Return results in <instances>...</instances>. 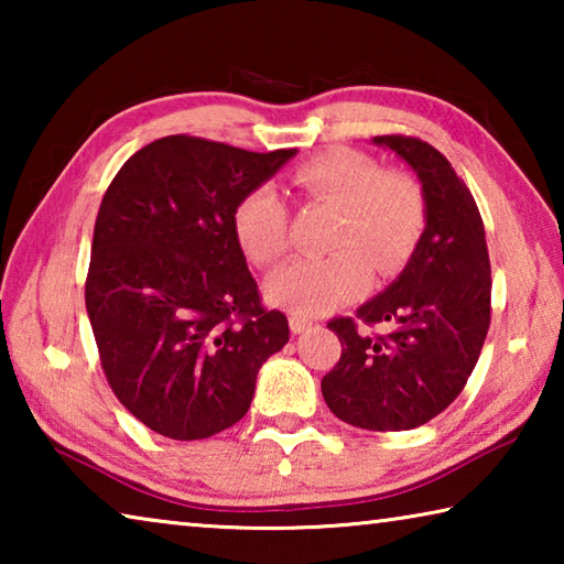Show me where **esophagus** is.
Listing matches in <instances>:
<instances>
[{
	"label": "esophagus",
	"mask_w": 564,
	"mask_h": 564,
	"mask_svg": "<svg viewBox=\"0 0 564 564\" xmlns=\"http://www.w3.org/2000/svg\"><path fill=\"white\" fill-rule=\"evenodd\" d=\"M291 330L295 333V336H301V333H308L313 328V321L305 318V316H299V313H291Z\"/></svg>",
	"instance_id": "1"
}]
</instances>
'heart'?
Instances as JSON below:
<instances>
[{
  "instance_id": "heart-1",
  "label": "heart",
  "mask_w": 564,
  "mask_h": 564,
  "mask_svg": "<svg viewBox=\"0 0 564 564\" xmlns=\"http://www.w3.org/2000/svg\"><path fill=\"white\" fill-rule=\"evenodd\" d=\"M291 184L305 202L336 208V224L321 259H299L265 281V295L299 316H321L350 301L368 283V267L390 273L413 251L425 228V196L413 178L383 171L373 156L352 149H328L291 171ZM234 234L243 253L271 265L289 248V212L271 186H259L238 202Z\"/></svg>"
}]
</instances>
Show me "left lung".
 <instances>
[{
	"label": "left lung",
	"instance_id": "left-lung-1",
	"mask_svg": "<svg viewBox=\"0 0 564 564\" xmlns=\"http://www.w3.org/2000/svg\"><path fill=\"white\" fill-rule=\"evenodd\" d=\"M415 171L425 228L403 273L356 316L388 336H368L352 318H333L340 360L321 390L330 413L362 431H413L453 403L480 358L490 328V256L465 181L441 151L413 137H376Z\"/></svg>",
	"mask_w": 564,
	"mask_h": 564
}]
</instances>
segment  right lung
Masks as SVG:
<instances>
[{
	"label": "right lung",
	"mask_w": 564,
	"mask_h": 564,
	"mask_svg": "<svg viewBox=\"0 0 564 564\" xmlns=\"http://www.w3.org/2000/svg\"><path fill=\"white\" fill-rule=\"evenodd\" d=\"M295 149L198 137L139 149L101 198L87 313L119 403L171 441H204L251 408L256 376L289 343L234 234L238 202Z\"/></svg>",
	"instance_id": "1"
}]
</instances>
